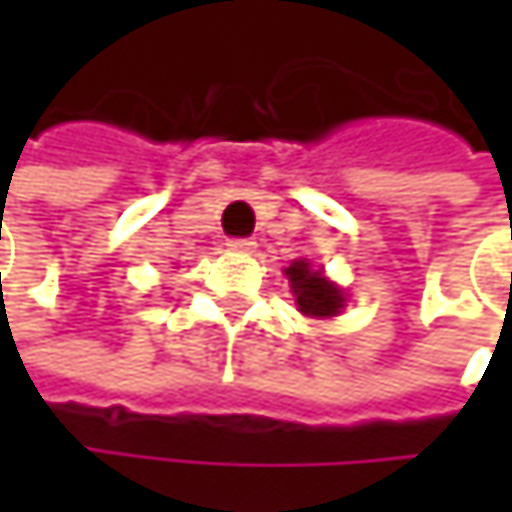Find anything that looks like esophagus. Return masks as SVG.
Wrapping results in <instances>:
<instances>
[{"mask_svg": "<svg viewBox=\"0 0 512 512\" xmlns=\"http://www.w3.org/2000/svg\"><path fill=\"white\" fill-rule=\"evenodd\" d=\"M228 249H231V252L249 255V252H255V243H252V240H228Z\"/></svg>", "mask_w": 512, "mask_h": 512, "instance_id": "1", "label": "esophagus"}]
</instances>
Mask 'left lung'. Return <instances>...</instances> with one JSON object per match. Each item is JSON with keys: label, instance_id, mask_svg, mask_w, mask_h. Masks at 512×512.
Segmentation results:
<instances>
[{"label": "left lung", "instance_id": "obj_1", "mask_svg": "<svg viewBox=\"0 0 512 512\" xmlns=\"http://www.w3.org/2000/svg\"><path fill=\"white\" fill-rule=\"evenodd\" d=\"M284 275L290 278V290L296 296V305L305 317H338L344 308V290L323 275V269H314L308 260H293Z\"/></svg>", "mask_w": 512, "mask_h": 512}]
</instances>
